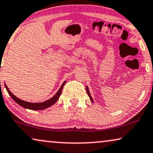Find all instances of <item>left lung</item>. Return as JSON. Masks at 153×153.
<instances>
[{"label":"left lung","mask_w":153,"mask_h":153,"mask_svg":"<svg viewBox=\"0 0 153 153\" xmlns=\"http://www.w3.org/2000/svg\"><path fill=\"white\" fill-rule=\"evenodd\" d=\"M86 90H87V94H88V96H89V98H90V100H91V102H94V100H93V99H92V97H91V94H90V93H89V89H88V87H87H87H86Z\"/></svg>","instance_id":"8db88e82"}]
</instances>
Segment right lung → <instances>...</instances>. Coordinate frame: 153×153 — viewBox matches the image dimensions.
<instances>
[{
	"mask_svg": "<svg viewBox=\"0 0 153 153\" xmlns=\"http://www.w3.org/2000/svg\"><path fill=\"white\" fill-rule=\"evenodd\" d=\"M66 82V81L64 82L63 84H62L61 86V87L59 88V89L58 90V91L56 93V94L53 96V97L50 98L49 100H47L42 102H27V101L21 100V99L17 98L16 96H15L14 94L10 91V89H8V87H7V85H6L5 84V86L6 89H7V91L8 92V94H10V96H11L13 100H14L17 104L20 105V106L24 107L25 109H32V110H42V109H45L48 108L49 107L52 106L53 105H54L55 103L57 102L58 99L59 98L60 95H61L62 89H63L64 85H65Z\"/></svg>",
	"mask_w": 153,
	"mask_h": 153,
	"instance_id": "obj_1",
	"label": "right lung"
}]
</instances>
